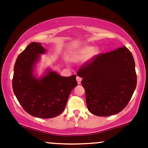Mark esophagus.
I'll return each instance as SVG.
<instances>
[{"label":"esophagus","mask_w":148,"mask_h":148,"mask_svg":"<svg viewBox=\"0 0 148 148\" xmlns=\"http://www.w3.org/2000/svg\"><path fill=\"white\" fill-rule=\"evenodd\" d=\"M76 80H77V83H78V84H80V83H81L82 78L80 77H79V76H77V77H76Z\"/></svg>","instance_id":"obj_1"}]
</instances>
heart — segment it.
Listing matches in <instances>:
<instances>
[{
  "label": "heart",
  "mask_w": 148,
  "mask_h": 148,
  "mask_svg": "<svg viewBox=\"0 0 148 148\" xmlns=\"http://www.w3.org/2000/svg\"><path fill=\"white\" fill-rule=\"evenodd\" d=\"M99 49L97 47H91L86 46L80 48L71 57V60L73 62H79L86 59H90L98 55Z\"/></svg>",
  "instance_id": "b5f03b06"
}]
</instances>
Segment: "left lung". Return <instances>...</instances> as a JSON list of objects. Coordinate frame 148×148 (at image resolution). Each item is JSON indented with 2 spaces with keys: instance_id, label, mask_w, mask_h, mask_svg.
Returning a JSON list of instances; mask_svg holds the SVG:
<instances>
[{
  "instance_id": "1",
  "label": "left lung",
  "mask_w": 148,
  "mask_h": 148,
  "mask_svg": "<svg viewBox=\"0 0 148 148\" xmlns=\"http://www.w3.org/2000/svg\"><path fill=\"white\" fill-rule=\"evenodd\" d=\"M77 75L83 78L88 109L99 116L123 110L137 86L134 58L126 47L96 55L79 68Z\"/></svg>"
}]
</instances>
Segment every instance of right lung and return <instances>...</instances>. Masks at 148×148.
Segmentation results:
<instances>
[{
    "instance_id": "obj_1",
    "label": "right lung",
    "mask_w": 148,
    "mask_h": 148,
    "mask_svg": "<svg viewBox=\"0 0 148 148\" xmlns=\"http://www.w3.org/2000/svg\"><path fill=\"white\" fill-rule=\"evenodd\" d=\"M46 49L40 43L32 42L17 58L14 65L12 86L17 100L32 116L53 118L65 109L71 90L77 85L76 75L64 77L47 69L38 78L34 67Z\"/></svg>"
}]
</instances>
